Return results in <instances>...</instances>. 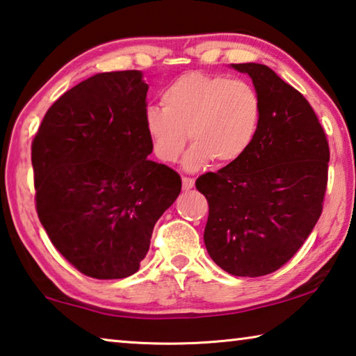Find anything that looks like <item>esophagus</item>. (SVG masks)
<instances>
[{
  "instance_id": "34e87169",
  "label": "esophagus",
  "mask_w": 356,
  "mask_h": 356,
  "mask_svg": "<svg viewBox=\"0 0 356 356\" xmlns=\"http://www.w3.org/2000/svg\"><path fill=\"white\" fill-rule=\"evenodd\" d=\"M182 187L184 190H190L195 187V179L191 177H182Z\"/></svg>"
}]
</instances>
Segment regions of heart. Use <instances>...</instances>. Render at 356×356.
I'll return each instance as SVG.
<instances>
[{"label": "heart", "mask_w": 356, "mask_h": 356, "mask_svg": "<svg viewBox=\"0 0 356 356\" xmlns=\"http://www.w3.org/2000/svg\"><path fill=\"white\" fill-rule=\"evenodd\" d=\"M163 109L145 112V131L154 154L174 163L190 138L184 166L196 171L212 160L233 165L257 138L263 115L261 97L252 83L223 74L193 71L177 77L161 97Z\"/></svg>", "instance_id": "1"}]
</instances>
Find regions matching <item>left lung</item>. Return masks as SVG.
Instances as JSON below:
<instances>
[{
    "label": "left lung",
    "instance_id": "left-lung-1",
    "mask_svg": "<svg viewBox=\"0 0 356 356\" xmlns=\"http://www.w3.org/2000/svg\"><path fill=\"white\" fill-rule=\"evenodd\" d=\"M252 77L263 115L247 154L202 174L204 244L220 268L238 277L277 270L301 249L323 211L330 145L309 101L258 63L233 65Z\"/></svg>",
    "mask_w": 356,
    "mask_h": 356
}]
</instances>
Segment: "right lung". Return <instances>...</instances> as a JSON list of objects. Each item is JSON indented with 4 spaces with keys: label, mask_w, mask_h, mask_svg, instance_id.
Segmentation results:
<instances>
[{
    "label": "right lung",
    "mask_w": 356,
    "mask_h": 356,
    "mask_svg": "<svg viewBox=\"0 0 356 356\" xmlns=\"http://www.w3.org/2000/svg\"><path fill=\"white\" fill-rule=\"evenodd\" d=\"M147 90L134 70L88 77L49 107L31 143L38 217L88 277L136 273L182 188L174 169L147 158Z\"/></svg>",
    "instance_id": "right-lung-1"
}]
</instances>
